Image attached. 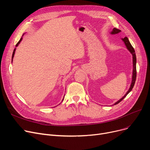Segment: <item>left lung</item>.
Segmentation results:
<instances>
[{
	"instance_id": "obj_1",
	"label": "left lung",
	"mask_w": 150,
	"mask_h": 150,
	"mask_svg": "<svg viewBox=\"0 0 150 150\" xmlns=\"http://www.w3.org/2000/svg\"><path fill=\"white\" fill-rule=\"evenodd\" d=\"M121 31V30L117 29L116 28H114L112 31H111V34L112 35H115V34H117L120 33ZM123 41L124 42L125 44L126 45V46H127V48L128 49V50L131 52V53L132 54V64H133V70H132V81H131V86H130V88L129 89V90L128 91V92H127V93L125 94V95L121 98L120 99L119 101H117L116 103H115L114 104V105H117L118 103H119L120 102L126 97L127 96L128 94L131 91V90L132 89L134 86V84H135V82H136V53H135V51H134V48L132 47V46L131 45L130 42L129 41V39L127 37H125L124 38L122 39Z\"/></svg>"
}]
</instances>
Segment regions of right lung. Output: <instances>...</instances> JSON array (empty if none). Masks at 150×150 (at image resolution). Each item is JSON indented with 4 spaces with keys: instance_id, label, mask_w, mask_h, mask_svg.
I'll list each match as a JSON object with an SVG mask.
<instances>
[{
    "instance_id": "1",
    "label": "right lung",
    "mask_w": 150,
    "mask_h": 150,
    "mask_svg": "<svg viewBox=\"0 0 150 150\" xmlns=\"http://www.w3.org/2000/svg\"><path fill=\"white\" fill-rule=\"evenodd\" d=\"M22 38H21V39H20V40L19 41V42L16 44V47H18V45L19 44V43H20V42H21V41H22ZM15 51H16V48L14 49V51H13V54H12V61H13V57H14V55Z\"/></svg>"
}]
</instances>
